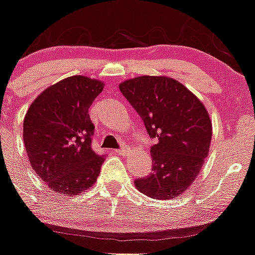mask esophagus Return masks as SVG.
Listing matches in <instances>:
<instances>
[{"mask_svg": "<svg viewBox=\"0 0 255 255\" xmlns=\"http://www.w3.org/2000/svg\"><path fill=\"white\" fill-rule=\"evenodd\" d=\"M115 154H118V155H126V154L128 153V148H126V146H123L122 149H117V150L113 151Z\"/></svg>", "mask_w": 255, "mask_h": 255, "instance_id": "obj_1", "label": "esophagus"}]
</instances>
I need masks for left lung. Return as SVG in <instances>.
<instances>
[{"label":"left lung","mask_w":255,"mask_h":255,"mask_svg":"<svg viewBox=\"0 0 255 255\" xmlns=\"http://www.w3.org/2000/svg\"><path fill=\"white\" fill-rule=\"evenodd\" d=\"M120 90L143 120L151 145V173L135 187L155 200L187 191L210 151L212 122L204 104L181 82L168 76H138Z\"/></svg>","instance_id":"left-lung-1"}]
</instances>
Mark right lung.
Wrapping results in <instances>:
<instances>
[{
    "label": "right lung",
    "instance_id": "right-lung-1",
    "mask_svg": "<svg viewBox=\"0 0 255 255\" xmlns=\"http://www.w3.org/2000/svg\"><path fill=\"white\" fill-rule=\"evenodd\" d=\"M104 81L75 75L45 89L28 109L23 142L29 163L49 189L79 195L100 175L104 155L91 148L95 126L89 109Z\"/></svg>",
    "mask_w": 255,
    "mask_h": 255
}]
</instances>
